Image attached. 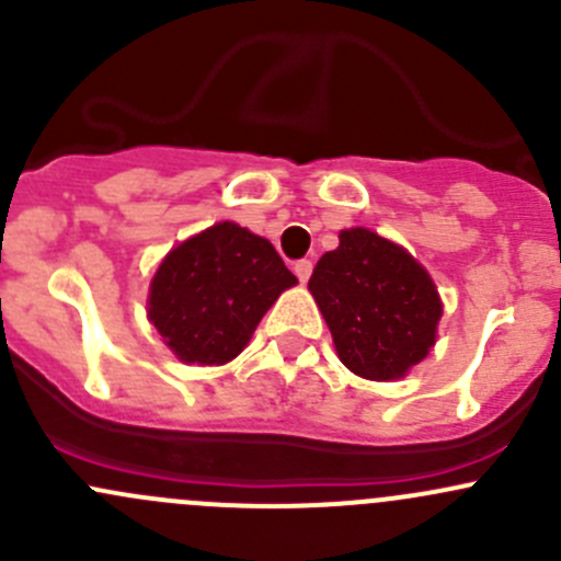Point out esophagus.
I'll use <instances>...</instances> for the list:
<instances>
[{"label":"esophagus","instance_id":"esophagus-1","mask_svg":"<svg viewBox=\"0 0 561 561\" xmlns=\"http://www.w3.org/2000/svg\"><path fill=\"white\" fill-rule=\"evenodd\" d=\"M293 271H296V276L301 282H309V276H312V260H296V265H293Z\"/></svg>","mask_w":561,"mask_h":561}]
</instances>
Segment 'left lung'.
Returning <instances> with one entry per match:
<instances>
[{
    "mask_svg": "<svg viewBox=\"0 0 561 561\" xmlns=\"http://www.w3.org/2000/svg\"><path fill=\"white\" fill-rule=\"evenodd\" d=\"M317 307L350 371L396 380L421 364L443 317L437 287L421 263L366 228L342 230L309 279Z\"/></svg>",
    "mask_w": 561,
    "mask_h": 561,
    "instance_id": "8db88e82",
    "label": "left lung"
}]
</instances>
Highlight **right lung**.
<instances>
[{
	"mask_svg": "<svg viewBox=\"0 0 561 561\" xmlns=\"http://www.w3.org/2000/svg\"><path fill=\"white\" fill-rule=\"evenodd\" d=\"M296 282L271 241L219 222L162 260L151 279L149 320L184 364H228Z\"/></svg>",
	"mask_w": 561,
	"mask_h": 561,
	"instance_id": "obj_1",
	"label": "right lung"
}]
</instances>
